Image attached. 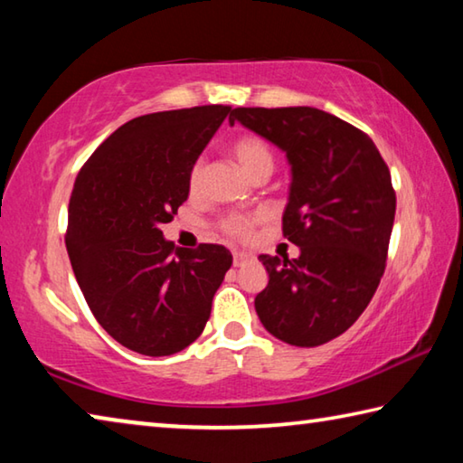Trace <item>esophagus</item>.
Returning <instances> with one entry per match:
<instances>
[{"mask_svg": "<svg viewBox=\"0 0 463 463\" xmlns=\"http://www.w3.org/2000/svg\"><path fill=\"white\" fill-rule=\"evenodd\" d=\"M249 260H250V255L241 253V250H234V253H232V265H234V268H241V265L247 263Z\"/></svg>", "mask_w": 463, "mask_h": 463, "instance_id": "esophagus-1", "label": "esophagus"}]
</instances>
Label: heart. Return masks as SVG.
<instances>
[{
	"label": "heart",
	"instance_id": "1",
	"mask_svg": "<svg viewBox=\"0 0 463 463\" xmlns=\"http://www.w3.org/2000/svg\"><path fill=\"white\" fill-rule=\"evenodd\" d=\"M231 153L234 159L241 163V167L247 171V174L253 179H260L265 175H271L273 165H276V156L269 143L257 135H245L239 137L231 145ZM203 184V161H195L190 171V192L195 194L202 190ZM263 221L261 213H237L229 214L218 221V231H221L224 237L234 239V241H245L249 234L253 232L255 224Z\"/></svg>",
	"mask_w": 463,
	"mask_h": 463
}]
</instances>
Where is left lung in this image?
Instances as JSON below:
<instances>
[{
	"mask_svg": "<svg viewBox=\"0 0 463 463\" xmlns=\"http://www.w3.org/2000/svg\"><path fill=\"white\" fill-rule=\"evenodd\" d=\"M292 165L284 237L298 260L260 255L269 284L255 298L268 331L296 347L333 341L362 317L386 269L396 192L373 140L323 109L234 108Z\"/></svg>",
	"mask_w": 463,
	"mask_h": 463,
	"instance_id": "8db88e82",
	"label": "left lung"
}]
</instances>
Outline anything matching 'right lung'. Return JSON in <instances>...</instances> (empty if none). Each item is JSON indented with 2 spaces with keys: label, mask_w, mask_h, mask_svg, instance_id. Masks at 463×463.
<instances>
[{
  "label": "right lung",
  "mask_w": 463,
  "mask_h": 463,
  "mask_svg": "<svg viewBox=\"0 0 463 463\" xmlns=\"http://www.w3.org/2000/svg\"><path fill=\"white\" fill-rule=\"evenodd\" d=\"M231 106L145 114L112 132L77 174L65 245L90 310L137 354L161 357L202 335L231 269L222 245L175 249L161 226L190 194V171Z\"/></svg>",
  "instance_id": "add662e5"
}]
</instances>
